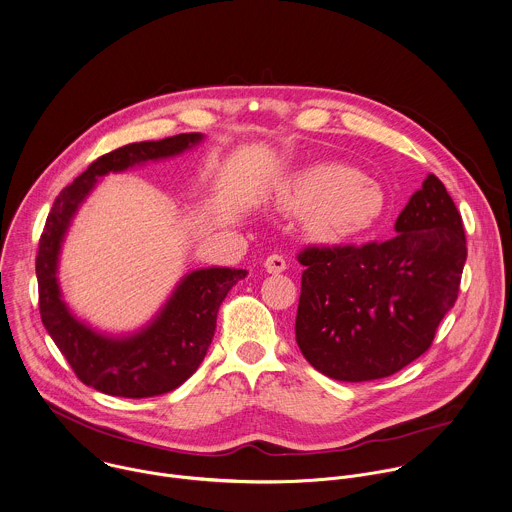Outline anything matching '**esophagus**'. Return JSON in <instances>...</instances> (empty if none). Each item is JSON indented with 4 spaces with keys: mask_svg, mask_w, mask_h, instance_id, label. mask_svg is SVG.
<instances>
[{
    "mask_svg": "<svg viewBox=\"0 0 512 512\" xmlns=\"http://www.w3.org/2000/svg\"><path fill=\"white\" fill-rule=\"evenodd\" d=\"M265 269H267V273L279 275V273H283L287 269V261L281 255H269L265 259Z\"/></svg>",
    "mask_w": 512,
    "mask_h": 512,
    "instance_id": "esophagus-1",
    "label": "esophagus"
}]
</instances>
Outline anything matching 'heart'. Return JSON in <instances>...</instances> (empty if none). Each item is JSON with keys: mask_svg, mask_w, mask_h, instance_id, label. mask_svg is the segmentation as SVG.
<instances>
[{"mask_svg": "<svg viewBox=\"0 0 512 512\" xmlns=\"http://www.w3.org/2000/svg\"><path fill=\"white\" fill-rule=\"evenodd\" d=\"M283 209L307 213L305 225L323 241H345L367 233L385 213L383 187L359 169L323 163L309 167L279 189Z\"/></svg>", "mask_w": 512, "mask_h": 512, "instance_id": "b5f03b06", "label": "heart"}]
</instances>
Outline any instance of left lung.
<instances>
[{"instance_id": "1", "label": "left lung", "mask_w": 512, "mask_h": 512, "mask_svg": "<svg viewBox=\"0 0 512 512\" xmlns=\"http://www.w3.org/2000/svg\"><path fill=\"white\" fill-rule=\"evenodd\" d=\"M397 235L361 247H307L295 321L303 357L335 381L389 377L433 343L453 309L467 239L461 213L433 173L395 223Z\"/></svg>"}]
</instances>
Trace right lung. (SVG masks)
<instances>
[{
    "instance_id": "right-lung-1",
    "label": "right lung",
    "mask_w": 512,
    "mask_h": 512,
    "mask_svg": "<svg viewBox=\"0 0 512 512\" xmlns=\"http://www.w3.org/2000/svg\"><path fill=\"white\" fill-rule=\"evenodd\" d=\"M201 141V133H179L161 141L129 143L101 155L57 195L47 215L35 259L41 321L77 379L105 395L145 399L183 385L207 355L223 299L247 271L229 267L191 271L145 327L129 335H107L79 321L63 301L57 281L61 243L99 177L181 155Z\"/></svg>"
}]
</instances>
